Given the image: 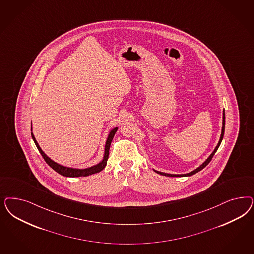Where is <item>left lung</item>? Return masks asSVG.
<instances>
[{"label":"left lung","mask_w":254,"mask_h":254,"mask_svg":"<svg viewBox=\"0 0 254 254\" xmlns=\"http://www.w3.org/2000/svg\"><path fill=\"white\" fill-rule=\"evenodd\" d=\"M224 128H225V112H224V109H223V112H222V128H221V137H220V140H219V143H218V145H217L216 147H215V149L213 150L212 153L209 155V157L205 160V162H204L203 164H201L199 167H197L196 169H194L193 171L187 173V174H182V175H174V174H167V173L156 171L154 169H153V170H154L156 173H158V174H160V175H163V176H166V177H190V176H192V175L196 174L197 172L201 171L203 168H205V166H206L207 164H209V162L212 160L213 156H214V154L216 153V151L218 150V148L220 147L221 141H222V138H223V134H224Z\"/></svg>","instance_id":"8db88e82"}]
</instances>
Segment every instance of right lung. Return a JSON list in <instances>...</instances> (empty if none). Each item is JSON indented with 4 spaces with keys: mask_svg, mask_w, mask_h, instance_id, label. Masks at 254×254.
<instances>
[{
    "mask_svg": "<svg viewBox=\"0 0 254 254\" xmlns=\"http://www.w3.org/2000/svg\"><path fill=\"white\" fill-rule=\"evenodd\" d=\"M118 130V127H116L114 129H112L108 136H107V142H106V146H105V155L103 160L96 165H93V166H90L89 168H85V169H77V168H71V167H66L64 165H61V164L55 163L54 161H52L49 157L45 154V152L41 149V147H39L37 141L35 139L34 135H33V132H32V137H33V142L35 143V146L38 148L39 152L41 153L42 157L44 158V160L46 161V163L49 164V166L55 170L56 172L59 173L60 175L64 176V177H68V178H77V177H87V176H90V175H93V174H96V173L101 172L107 165V159H108V155H109V147L111 145V142L113 140L114 137L115 133Z\"/></svg>",
    "mask_w": 254,
    "mask_h": 254,
    "instance_id": "obj_1",
    "label": "right lung"
}]
</instances>
